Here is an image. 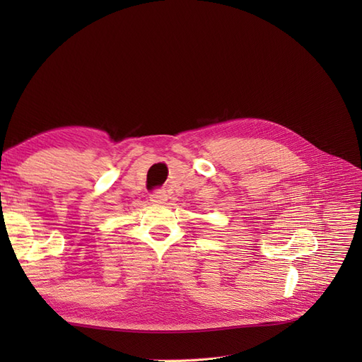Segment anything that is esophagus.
I'll use <instances>...</instances> for the list:
<instances>
[{
  "mask_svg": "<svg viewBox=\"0 0 362 362\" xmlns=\"http://www.w3.org/2000/svg\"><path fill=\"white\" fill-rule=\"evenodd\" d=\"M149 201L154 202V204H164V202L168 201V193H166V190H163V189L154 190V192H152V193L149 194Z\"/></svg>",
  "mask_w": 362,
  "mask_h": 362,
  "instance_id": "34e87169",
  "label": "esophagus"
}]
</instances>
